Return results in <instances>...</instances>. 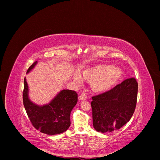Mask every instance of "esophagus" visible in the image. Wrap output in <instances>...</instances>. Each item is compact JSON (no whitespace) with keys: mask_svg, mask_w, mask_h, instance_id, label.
<instances>
[{"mask_svg":"<svg viewBox=\"0 0 160 160\" xmlns=\"http://www.w3.org/2000/svg\"><path fill=\"white\" fill-rule=\"evenodd\" d=\"M87 98H88L87 95H86L85 93H82L79 96V97H78V99H79V100H86Z\"/></svg>","mask_w":160,"mask_h":160,"instance_id":"esophagus-1","label":"esophagus"}]
</instances>
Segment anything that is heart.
I'll return each mask as SVG.
<instances>
[{
	"label": "heart",
	"instance_id": "b5f03b06",
	"mask_svg": "<svg viewBox=\"0 0 160 160\" xmlns=\"http://www.w3.org/2000/svg\"><path fill=\"white\" fill-rule=\"evenodd\" d=\"M122 75L119 67L108 65H98L87 68L82 72V77L86 80L92 81V88L95 91H102L112 87ZM77 84L82 82L80 76L76 73L72 77Z\"/></svg>",
	"mask_w": 160,
	"mask_h": 160
}]
</instances>
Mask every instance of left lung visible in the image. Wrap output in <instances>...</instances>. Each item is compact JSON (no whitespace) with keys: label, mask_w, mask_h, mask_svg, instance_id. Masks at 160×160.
<instances>
[{"label":"left lung","mask_w":160,"mask_h":160,"mask_svg":"<svg viewBox=\"0 0 160 160\" xmlns=\"http://www.w3.org/2000/svg\"><path fill=\"white\" fill-rule=\"evenodd\" d=\"M138 84L136 80H125L111 90L92 97L94 128L101 133L115 132L127 123L135 111Z\"/></svg>","instance_id":"obj_1"}]
</instances>
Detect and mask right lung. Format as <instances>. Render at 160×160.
<instances>
[{"label":"right lung","instance_id":"add662e5","mask_svg":"<svg viewBox=\"0 0 160 160\" xmlns=\"http://www.w3.org/2000/svg\"><path fill=\"white\" fill-rule=\"evenodd\" d=\"M33 63L28 68L29 73L38 63ZM23 104L25 110L33 126L47 135H56L65 132L70 127V115L78 101V95L74 91L63 89L48 102L38 105L29 97V89L26 77L24 79Z\"/></svg>","mask_w":160,"mask_h":160}]
</instances>
